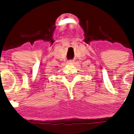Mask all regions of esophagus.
<instances>
[{"label":"esophagus","instance_id":"esophagus-1","mask_svg":"<svg viewBox=\"0 0 134 134\" xmlns=\"http://www.w3.org/2000/svg\"><path fill=\"white\" fill-rule=\"evenodd\" d=\"M68 62H69V63H74V62H75V60H69Z\"/></svg>","mask_w":134,"mask_h":134}]
</instances>
